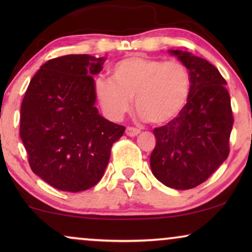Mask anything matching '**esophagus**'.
<instances>
[{
	"mask_svg": "<svg viewBox=\"0 0 252 252\" xmlns=\"http://www.w3.org/2000/svg\"><path fill=\"white\" fill-rule=\"evenodd\" d=\"M141 132L140 128H136V127H132V126H128L126 128V134L128 136H135L137 135Z\"/></svg>",
	"mask_w": 252,
	"mask_h": 252,
	"instance_id": "esophagus-1",
	"label": "esophagus"
}]
</instances>
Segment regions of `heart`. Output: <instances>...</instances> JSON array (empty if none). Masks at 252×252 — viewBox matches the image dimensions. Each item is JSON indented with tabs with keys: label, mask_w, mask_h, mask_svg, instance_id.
<instances>
[{
	"label": "heart",
	"mask_w": 252,
	"mask_h": 252,
	"mask_svg": "<svg viewBox=\"0 0 252 252\" xmlns=\"http://www.w3.org/2000/svg\"><path fill=\"white\" fill-rule=\"evenodd\" d=\"M111 79L98 78L95 93L109 118L120 120L132 108L151 124L174 119L187 104L190 74L181 62L132 55L111 67Z\"/></svg>",
	"instance_id": "heart-1"
}]
</instances>
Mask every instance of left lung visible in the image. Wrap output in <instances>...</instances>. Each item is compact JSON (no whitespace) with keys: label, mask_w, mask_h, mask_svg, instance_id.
<instances>
[{"label":"left lung","mask_w":252,"mask_h":252,"mask_svg":"<svg viewBox=\"0 0 252 252\" xmlns=\"http://www.w3.org/2000/svg\"><path fill=\"white\" fill-rule=\"evenodd\" d=\"M170 53L189 70L190 93L177 118L154 129L150 166L161 184L185 190L208 180L227 159L234 118L227 82L218 68L187 51Z\"/></svg>","instance_id":"obj_1"}]
</instances>
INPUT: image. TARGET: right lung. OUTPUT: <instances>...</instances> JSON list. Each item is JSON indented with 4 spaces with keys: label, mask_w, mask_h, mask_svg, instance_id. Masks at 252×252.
<instances>
[{
    "label": "right lung",
    "mask_w": 252,
    "mask_h": 252,
    "mask_svg": "<svg viewBox=\"0 0 252 252\" xmlns=\"http://www.w3.org/2000/svg\"><path fill=\"white\" fill-rule=\"evenodd\" d=\"M105 57L66 55L34 74L20 109V139L30 166L48 185L78 192L101 180L125 126L98 113L93 75Z\"/></svg>",
    "instance_id": "right-lung-1"
}]
</instances>
